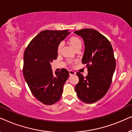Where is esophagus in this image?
I'll list each match as a JSON object with an SVG mask.
<instances>
[{"mask_svg":"<svg viewBox=\"0 0 132 132\" xmlns=\"http://www.w3.org/2000/svg\"><path fill=\"white\" fill-rule=\"evenodd\" d=\"M69 75H70V76L75 75H76V72L73 71V70H70V71H69Z\"/></svg>","mask_w":132,"mask_h":132,"instance_id":"34e87169","label":"esophagus"}]
</instances>
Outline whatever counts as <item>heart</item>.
Returning a JSON list of instances; mask_svg holds the SVG:
<instances>
[{
	"label": "heart",
	"mask_w": 132,
	"mask_h": 132,
	"mask_svg": "<svg viewBox=\"0 0 132 132\" xmlns=\"http://www.w3.org/2000/svg\"><path fill=\"white\" fill-rule=\"evenodd\" d=\"M70 43L71 46H73L75 48L79 46H82V43H81L80 39L77 37L71 38V39H70ZM62 45H63L62 43H61L60 44L58 45V47H57V50H58V52H59L61 50V48H62Z\"/></svg>",
	"instance_id": "1"
}]
</instances>
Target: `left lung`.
<instances>
[{"label": "left lung", "instance_id": "left-lung-1", "mask_svg": "<svg viewBox=\"0 0 132 132\" xmlns=\"http://www.w3.org/2000/svg\"><path fill=\"white\" fill-rule=\"evenodd\" d=\"M84 41L85 52L82 62L88 68L85 77L77 72L79 81L75 86L79 98L86 103H93L103 97L111 86L116 61L109 41L93 29L75 31Z\"/></svg>", "mask_w": 132, "mask_h": 132}]
</instances>
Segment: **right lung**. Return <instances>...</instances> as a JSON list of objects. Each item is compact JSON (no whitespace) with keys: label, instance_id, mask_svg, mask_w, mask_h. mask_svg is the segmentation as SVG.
Segmentation results:
<instances>
[{"label":"right lung","instance_id":"right-lung-1","mask_svg":"<svg viewBox=\"0 0 132 132\" xmlns=\"http://www.w3.org/2000/svg\"><path fill=\"white\" fill-rule=\"evenodd\" d=\"M70 32L68 30L41 31L30 41L24 53L23 73L35 97L46 105L60 100L69 77L65 68L53 75L50 63L57 59V47Z\"/></svg>","mask_w":132,"mask_h":132}]
</instances>
